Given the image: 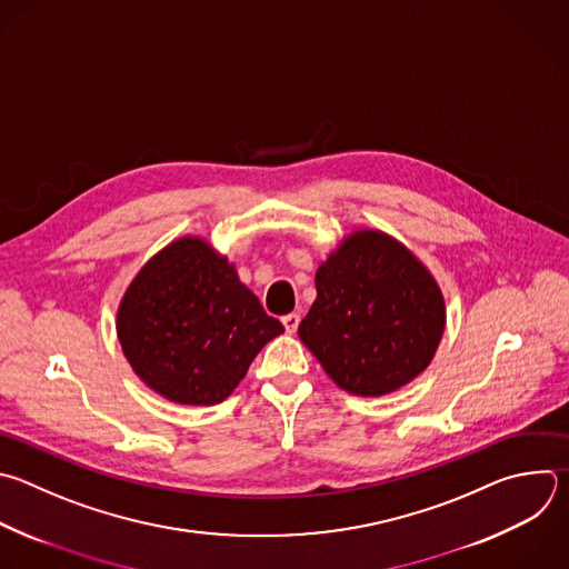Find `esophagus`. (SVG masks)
I'll list each match as a JSON object with an SVG mask.
<instances>
[{"label":"esophagus","mask_w":569,"mask_h":569,"mask_svg":"<svg viewBox=\"0 0 569 569\" xmlns=\"http://www.w3.org/2000/svg\"><path fill=\"white\" fill-rule=\"evenodd\" d=\"M281 321H283V326H286V332H290V335H292V332H297L301 317H299L297 312H290V315H286Z\"/></svg>","instance_id":"esophagus-1"}]
</instances>
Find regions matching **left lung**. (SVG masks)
<instances>
[{"label":"left lung","instance_id":"left-lung-1","mask_svg":"<svg viewBox=\"0 0 569 569\" xmlns=\"http://www.w3.org/2000/svg\"><path fill=\"white\" fill-rule=\"evenodd\" d=\"M299 339L350 396L380 398L431 363L447 323L427 266L380 230L350 232L315 274Z\"/></svg>","mask_w":569,"mask_h":569}]
</instances>
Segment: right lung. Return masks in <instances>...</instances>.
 I'll list each match as a JSON object with an SVG mask.
<instances>
[{
    "instance_id": "add662e5",
    "label": "right lung",
    "mask_w": 569,
    "mask_h": 569,
    "mask_svg": "<svg viewBox=\"0 0 569 569\" xmlns=\"http://www.w3.org/2000/svg\"><path fill=\"white\" fill-rule=\"evenodd\" d=\"M116 328L140 380L187 407L230 398L259 350L283 332L234 263L201 237L171 241L140 268Z\"/></svg>"
}]
</instances>
